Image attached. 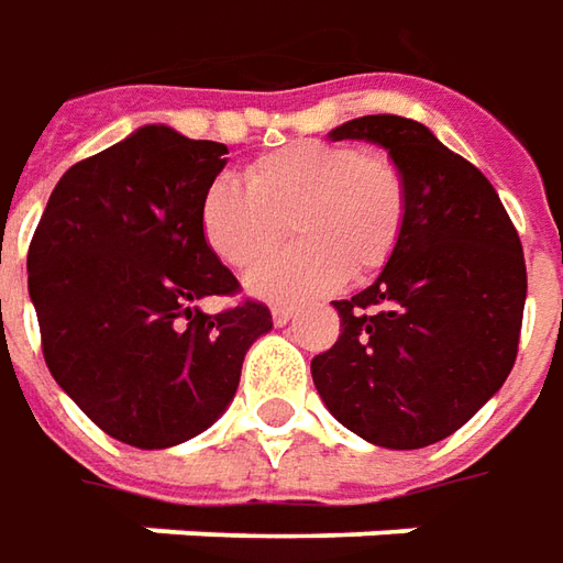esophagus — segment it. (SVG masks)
Returning a JSON list of instances; mask_svg holds the SVG:
<instances>
[{
    "label": "esophagus",
    "mask_w": 563,
    "mask_h": 563,
    "mask_svg": "<svg viewBox=\"0 0 563 563\" xmlns=\"http://www.w3.org/2000/svg\"><path fill=\"white\" fill-rule=\"evenodd\" d=\"M292 314H296V308H292V305H274V308H271V318H274V323H289V320H292Z\"/></svg>",
    "instance_id": "obj_1"
}]
</instances>
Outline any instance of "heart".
Wrapping results in <instances>:
<instances>
[{"label": "heart", "instance_id": "b5f03b06", "mask_svg": "<svg viewBox=\"0 0 563 563\" xmlns=\"http://www.w3.org/2000/svg\"><path fill=\"white\" fill-rule=\"evenodd\" d=\"M405 214L408 186L389 155L320 140L264 152L245 184L218 177L202 199L205 240L236 271L269 257L289 225L306 240L249 277L262 299L314 296L345 274L364 280L393 258Z\"/></svg>", "mask_w": 563, "mask_h": 563}]
</instances>
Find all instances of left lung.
<instances>
[{"label": "left lung", "instance_id": "obj_1", "mask_svg": "<svg viewBox=\"0 0 563 563\" xmlns=\"http://www.w3.org/2000/svg\"><path fill=\"white\" fill-rule=\"evenodd\" d=\"M330 140L386 148L408 214L377 280L333 301L342 333L314 355L311 377L352 433L423 449L461 430L511 374L527 301L520 236L483 170L411 118L367 114Z\"/></svg>", "mask_w": 563, "mask_h": 563}]
</instances>
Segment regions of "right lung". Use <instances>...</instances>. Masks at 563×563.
I'll list each match as a JSON object with an SVG mask.
<instances>
[{"instance_id":"obj_1","label":"right lung","mask_w":563,"mask_h":563,"mask_svg":"<svg viewBox=\"0 0 563 563\" xmlns=\"http://www.w3.org/2000/svg\"><path fill=\"white\" fill-rule=\"evenodd\" d=\"M223 155V143L140 126L70 167L30 240L49 374L99 430L136 449L208 430L236 396L249 345L274 327L262 301L199 308L240 292L202 230Z\"/></svg>"}]
</instances>
